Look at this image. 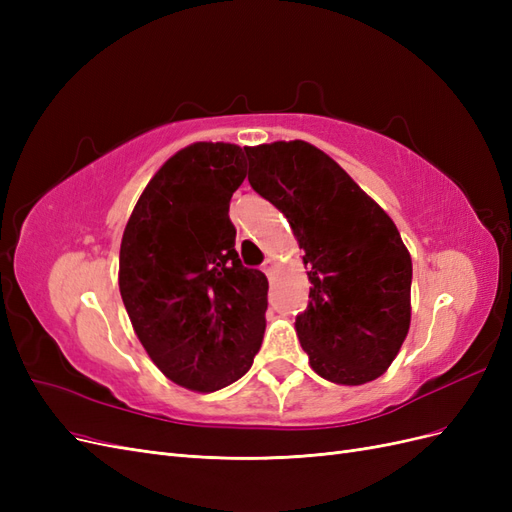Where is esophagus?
Listing matches in <instances>:
<instances>
[{"label": "esophagus", "instance_id": "obj_1", "mask_svg": "<svg viewBox=\"0 0 512 512\" xmlns=\"http://www.w3.org/2000/svg\"><path fill=\"white\" fill-rule=\"evenodd\" d=\"M262 271H265L267 275H273V271H275V260H273V258H265V262H262Z\"/></svg>", "mask_w": 512, "mask_h": 512}]
</instances>
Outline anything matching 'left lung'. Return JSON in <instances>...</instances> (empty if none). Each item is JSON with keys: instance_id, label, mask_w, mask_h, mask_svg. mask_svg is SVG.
Listing matches in <instances>:
<instances>
[{"instance_id": "8db88e82", "label": "left lung", "mask_w": 512, "mask_h": 512, "mask_svg": "<svg viewBox=\"0 0 512 512\" xmlns=\"http://www.w3.org/2000/svg\"><path fill=\"white\" fill-rule=\"evenodd\" d=\"M247 181L305 250L309 303L297 335L324 380L382 376L410 329L412 260L399 230L327 153L305 141L245 147Z\"/></svg>"}]
</instances>
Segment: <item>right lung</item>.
Returning <instances> with one entry per match:
<instances>
[{"label": "right lung", "mask_w": 512, "mask_h": 512, "mask_svg": "<svg viewBox=\"0 0 512 512\" xmlns=\"http://www.w3.org/2000/svg\"><path fill=\"white\" fill-rule=\"evenodd\" d=\"M243 149L194 143L170 158L123 230L119 292L162 374L211 393L252 367L265 333L269 282L235 250L230 198L245 179Z\"/></svg>", "instance_id": "right-lung-1"}]
</instances>
